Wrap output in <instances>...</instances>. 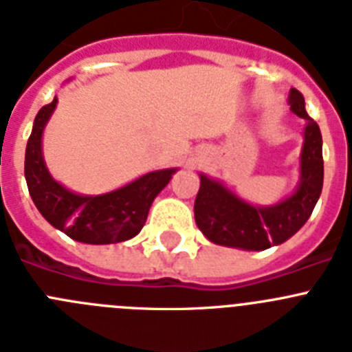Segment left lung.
Wrapping results in <instances>:
<instances>
[{
  "label": "left lung",
  "mask_w": 352,
  "mask_h": 352,
  "mask_svg": "<svg viewBox=\"0 0 352 352\" xmlns=\"http://www.w3.org/2000/svg\"><path fill=\"white\" fill-rule=\"evenodd\" d=\"M291 109L309 121L305 126L298 190L276 206L256 208L201 174V186L194 204L195 223L213 243L245 250H266L296 234L312 214L324 178L321 130L305 111L303 95L298 89H291Z\"/></svg>",
  "instance_id": "obj_1"
}]
</instances>
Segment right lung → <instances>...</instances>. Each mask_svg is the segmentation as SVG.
<instances>
[{"label": "right lung", "instance_id": "obj_1", "mask_svg": "<svg viewBox=\"0 0 352 352\" xmlns=\"http://www.w3.org/2000/svg\"><path fill=\"white\" fill-rule=\"evenodd\" d=\"M56 102L54 98L40 109L28 139L24 176L33 203L51 226L80 243L107 245L133 238L141 232L153 199L176 169L148 173L123 188L95 197L67 190L51 178L42 157V132Z\"/></svg>", "mask_w": 352, "mask_h": 352}]
</instances>
